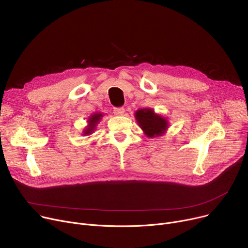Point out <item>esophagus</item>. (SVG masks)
Wrapping results in <instances>:
<instances>
[{"label":"esophagus","mask_w":248,"mask_h":248,"mask_svg":"<svg viewBox=\"0 0 248 248\" xmlns=\"http://www.w3.org/2000/svg\"><path fill=\"white\" fill-rule=\"evenodd\" d=\"M113 112H114V114H115V115H117V116H122V115L124 114V112H125V109H124L123 107L114 108Z\"/></svg>","instance_id":"obj_1"}]
</instances>
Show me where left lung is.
<instances>
[{
  "label": "left lung",
  "mask_w": 248,
  "mask_h": 248,
  "mask_svg": "<svg viewBox=\"0 0 248 248\" xmlns=\"http://www.w3.org/2000/svg\"><path fill=\"white\" fill-rule=\"evenodd\" d=\"M139 126L143 129L148 137H156L164 133L168 129V121L164 118L155 115L150 109L138 110L135 113Z\"/></svg>",
  "instance_id": "8db88e82"
}]
</instances>
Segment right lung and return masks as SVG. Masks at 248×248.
Listing matches in <instances>:
<instances>
[{
	"mask_svg": "<svg viewBox=\"0 0 248 248\" xmlns=\"http://www.w3.org/2000/svg\"><path fill=\"white\" fill-rule=\"evenodd\" d=\"M101 117H102V114H93V115H92V117L89 119V126H88V128L86 129V130L84 131L85 135L86 134H90V133L93 132V129H95L97 123L100 121Z\"/></svg>",
	"mask_w": 248,
	"mask_h": 248,
	"instance_id": "1",
	"label": "right lung"
}]
</instances>
